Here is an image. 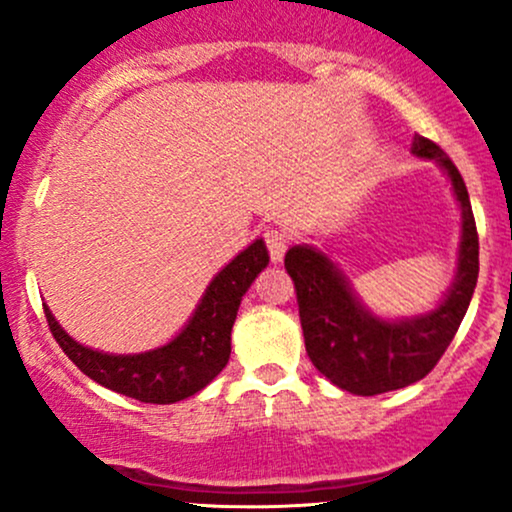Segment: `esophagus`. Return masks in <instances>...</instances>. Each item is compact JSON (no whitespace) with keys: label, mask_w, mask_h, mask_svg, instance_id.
Returning <instances> with one entry per match:
<instances>
[{"label":"esophagus","mask_w":512,"mask_h":512,"mask_svg":"<svg viewBox=\"0 0 512 512\" xmlns=\"http://www.w3.org/2000/svg\"><path fill=\"white\" fill-rule=\"evenodd\" d=\"M264 243H267L269 257L272 262H281L284 260V252L289 248V236L284 231H267L264 233Z\"/></svg>","instance_id":"obj_1"}]
</instances>
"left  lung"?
I'll return each mask as SVG.
<instances>
[{
	"instance_id": "1",
	"label": "left lung",
	"mask_w": 512,
	"mask_h": 512,
	"mask_svg": "<svg viewBox=\"0 0 512 512\" xmlns=\"http://www.w3.org/2000/svg\"><path fill=\"white\" fill-rule=\"evenodd\" d=\"M411 154L448 175L462 219L457 269L436 308L411 317H380L358 298L349 276L315 245H293L286 272L296 284L298 313L313 366L351 395L373 397L426 378L460 327L479 276V236L467 187L455 163L416 134Z\"/></svg>"
}]
</instances>
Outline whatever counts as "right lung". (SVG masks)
Wrapping results in <instances>:
<instances>
[{
	"label": "right lung",
	"mask_w": 512,
	"mask_h": 512,
	"mask_svg": "<svg viewBox=\"0 0 512 512\" xmlns=\"http://www.w3.org/2000/svg\"><path fill=\"white\" fill-rule=\"evenodd\" d=\"M267 264L264 240H252L209 281L185 327L168 344L142 354L96 351L69 337L50 308L45 317L64 354L98 385L146 404H173L197 395L226 368L240 301Z\"/></svg>",
	"instance_id": "1"
}]
</instances>
